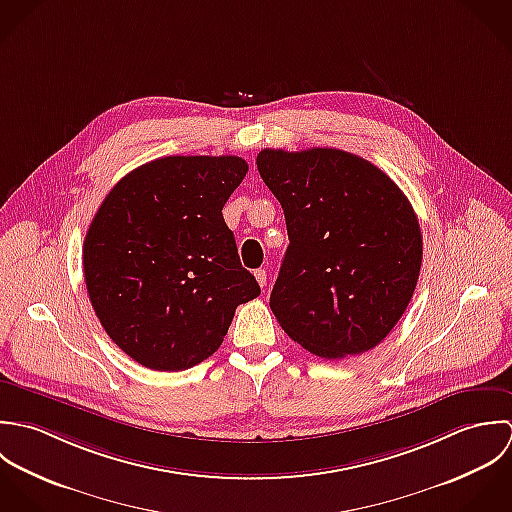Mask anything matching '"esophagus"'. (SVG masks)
Segmentation results:
<instances>
[{"label":"esophagus","mask_w":512,"mask_h":512,"mask_svg":"<svg viewBox=\"0 0 512 512\" xmlns=\"http://www.w3.org/2000/svg\"><path fill=\"white\" fill-rule=\"evenodd\" d=\"M255 279H257V283H259L261 287H265V285H267V271H265V269H257V271H255Z\"/></svg>","instance_id":"obj_1"}]
</instances>
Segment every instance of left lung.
<instances>
[{
	"instance_id": "1",
	"label": "left lung",
	"mask_w": 512,
	"mask_h": 512,
	"mask_svg": "<svg viewBox=\"0 0 512 512\" xmlns=\"http://www.w3.org/2000/svg\"><path fill=\"white\" fill-rule=\"evenodd\" d=\"M257 170L291 241L269 303L279 324L320 358L372 350L419 279L423 243L408 198L372 162L336 148H265Z\"/></svg>"
}]
</instances>
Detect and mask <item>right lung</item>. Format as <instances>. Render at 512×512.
Segmentation results:
<instances>
[{
  "instance_id": "1",
  "label": "right lung",
  "mask_w": 512,
  "mask_h": 512,
  "mask_svg": "<svg viewBox=\"0 0 512 512\" xmlns=\"http://www.w3.org/2000/svg\"><path fill=\"white\" fill-rule=\"evenodd\" d=\"M247 170L239 156H166L104 198L83 245L85 283L106 334L138 364L204 362L235 308L259 297L221 213Z\"/></svg>"
}]
</instances>
